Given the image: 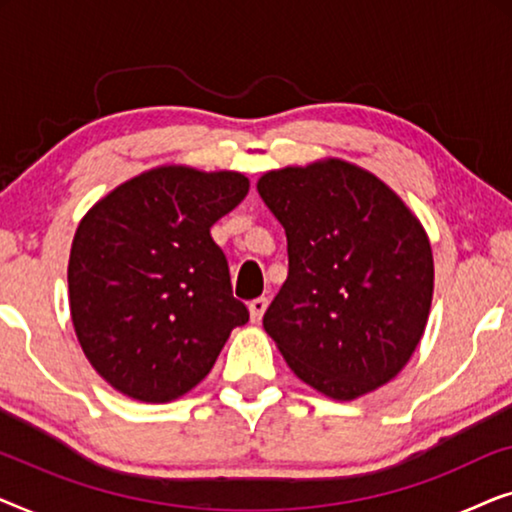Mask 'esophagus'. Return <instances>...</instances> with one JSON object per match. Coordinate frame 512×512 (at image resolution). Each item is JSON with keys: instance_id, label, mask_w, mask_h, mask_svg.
<instances>
[{"instance_id": "1", "label": "esophagus", "mask_w": 512, "mask_h": 512, "mask_svg": "<svg viewBox=\"0 0 512 512\" xmlns=\"http://www.w3.org/2000/svg\"><path fill=\"white\" fill-rule=\"evenodd\" d=\"M265 307H268V298H254L249 303V317H251V321H254V324H258V321L263 319Z\"/></svg>"}]
</instances>
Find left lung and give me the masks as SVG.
Returning a JSON list of instances; mask_svg holds the SVG:
<instances>
[{"instance_id": "8db88e82", "label": "left lung", "mask_w": 512, "mask_h": 512, "mask_svg": "<svg viewBox=\"0 0 512 512\" xmlns=\"http://www.w3.org/2000/svg\"><path fill=\"white\" fill-rule=\"evenodd\" d=\"M256 188L286 233L289 277L263 328L289 368L338 401L394 380L433 298L417 216L375 174L338 158L265 172Z\"/></svg>"}]
</instances>
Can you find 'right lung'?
<instances>
[{
    "label": "right lung",
    "mask_w": 512,
    "mask_h": 512,
    "mask_svg": "<svg viewBox=\"0 0 512 512\" xmlns=\"http://www.w3.org/2000/svg\"><path fill=\"white\" fill-rule=\"evenodd\" d=\"M247 193L240 172L165 165L114 188L81 219L69 310L83 354L116 391L144 403L184 396L249 321L209 233Z\"/></svg>",
    "instance_id": "1"
}]
</instances>
